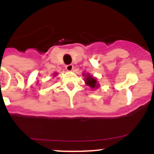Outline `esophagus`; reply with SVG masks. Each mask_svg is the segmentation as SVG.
<instances>
[{
    "mask_svg": "<svg viewBox=\"0 0 154 154\" xmlns=\"http://www.w3.org/2000/svg\"><path fill=\"white\" fill-rule=\"evenodd\" d=\"M65 69L67 71H72L73 69V65L70 64V65H67L65 66Z\"/></svg>",
    "mask_w": 154,
    "mask_h": 154,
    "instance_id": "34e87169",
    "label": "esophagus"
}]
</instances>
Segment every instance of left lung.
<instances>
[{
    "label": "left lung",
    "instance_id": "left-lung-1",
    "mask_svg": "<svg viewBox=\"0 0 154 154\" xmlns=\"http://www.w3.org/2000/svg\"><path fill=\"white\" fill-rule=\"evenodd\" d=\"M85 82V83L87 84V85L90 86L92 89H95V88H97L98 87V84L96 83V79H94L92 75H87Z\"/></svg>",
    "mask_w": 154,
    "mask_h": 154
}]
</instances>
